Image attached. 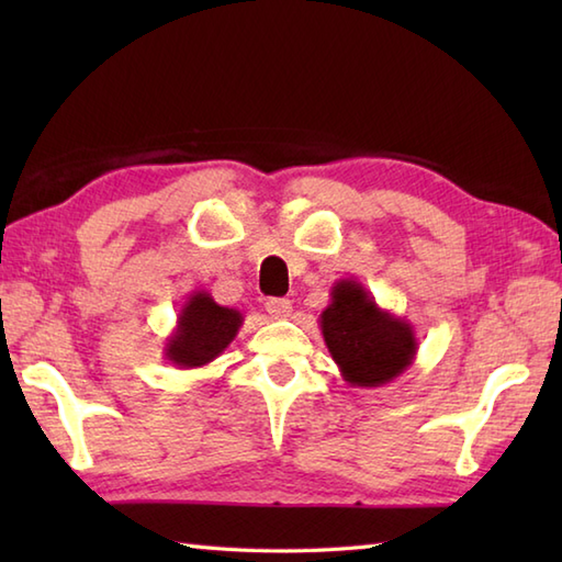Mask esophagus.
I'll return each mask as SVG.
<instances>
[{"instance_id":"34e87169","label":"esophagus","mask_w":562,"mask_h":562,"mask_svg":"<svg viewBox=\"0 0 562 562\" xmlns=\"http://www.w3.org/2000/svg\"><path fill=\"white\" fill-rule=\"evenodd\" d=\"M266 308L272 318H290L292 316V302L282 300V296H272V300L266 302Z\"/></svg>"}]
</instances>
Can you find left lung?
<instances>
[{
  "label": "left lung",
  "instance_id": "1",
  "mask_svg": "<svg viewBox=\"0 0 562 562\" xmlns=\"http://www.w3.org/2000/svg\"><path fill=\"white\" fill-rule=\"evenodd\" d=\"M326 348L350 386H386L417 355L415 330L405 318L381 308L364 284L338 280L321 312Z\"/></svg>",
  "mask_w": 562,
  "mask_h": 562
}]
</instances>
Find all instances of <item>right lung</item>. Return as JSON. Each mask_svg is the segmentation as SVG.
<instances>
[{"instance_id": "obj_1", "label": "right lung", "mask_w": 562, "mask_h": 562, "mask_svg": "<svg viewBox=\"0 0 562 562\" xmlns=\"http://www.w3.org/2000/svg\"><path fill=\"white\" fill-rule=\"evenodd\" d=\"M244 316L238 308L220 306L210 292L195 290L178 312L176 328L164 345V357L178 369H198L229 348Z\"/></svg>"}]
</instances>
